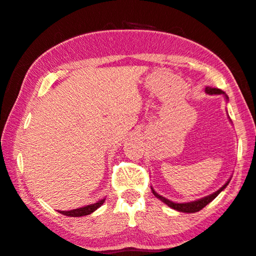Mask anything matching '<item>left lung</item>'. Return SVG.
I'll use <instances>...</instances> for the list:
<instances>
[{
	"label": "left lung",
	"mask_w": 256,
	"mask_h": 256,
	"mask_svg": "<svg viewBox=\"0 0 256 256\" xmlns=\"http://www.w3.org/2000/svg\"><path fill=\"white\" fill-rule=\"evenodd\" d=\"M204 92L206 94H223L224 98L226 99V102H228V97L226 96V94H225L224 91L220 90V88H211V86H206L204 88ZM230 119V118H228ZM231 121V120H230ZM230 181H231V178L225 182L223 186H222L220 190H218L217 192H212V194H210L208 196H204V198H201L198 200H195V201H190V202H182V203H178V202H173L171 201V200L166 198H164V196L159 195L157 192H156L152 187H151V190H152L154 195L156 196V198L160 200L162 202H164L166 206H168L170 208H172L174 210L176 211H180V212H187V214H192V212H198V211H200L201 209L204 208V206L206 204H209V203L212 201V200H214L217 198L218 195H220V192H223L225 188H226V186L228 184Z\"/></svg>",
	"instance_id": "1"
}]
</instances>
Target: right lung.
Masks as SVG:
<instances>
[{
    "label": "right lung",
    "instance_id": "1",
    "mask_svg": "<svg viewBox=\"0 0 256 256\" xmlns=\"http://www.w3.org/2000/svg\"><path fill=\"white\" fill-rule=\"evenodd\" d=\"M104 202H105V198L99 200L98 202L92 203V204L82 206V208H77V209H72V210H68V211H62V210H58V211L60 214H64V216H69V217L88 216V214H92L94 211H96L98 208H100V206L104 204Z\"/></svg>",
    "mask_w": 256,
    "mask_h": 256
}]
</instances>
